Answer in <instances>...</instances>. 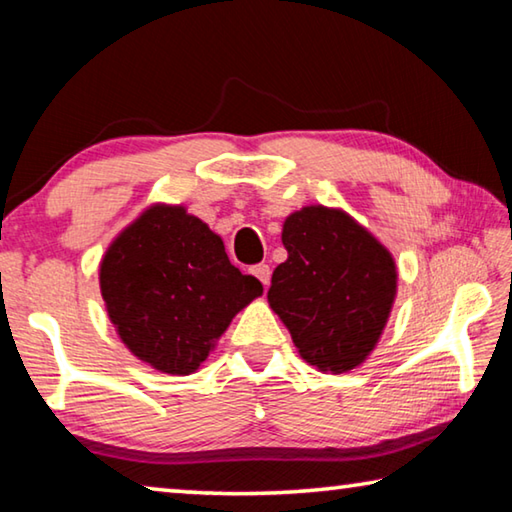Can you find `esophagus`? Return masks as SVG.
I'll return each mask as SVG.
<instances>
[{
	"instance_id": "esophagus-1",
	"label": "esophagus",
	"mask_w": 512,
	"mask_h": 512,
	"mask_svg": "<svg viewBox=\"0 0 512 512\" xmlns=\"http://www.w3.org/2000/svg\"><path fill=\"white\" fill-rule=\"evenodd\" d=\"M250 273H253L257 280L264 284V287H268V282H271V266L268 264H255L253 268H250Z\"/></svg>"
}]
</instances>
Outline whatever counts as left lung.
Masks as SVG:
<instances>
[{
    "label": "left lung",
    "mask_w": 512,
    "mask_h": 512,
    "mask_svg": "<svg viewBox=\"0 0 512 512\" xmlns=\"http://www.w3.org/2000/svg\"><path fill=\"white\" fill-rule=\"evenodd\" d=\"M282 244L289 257L273 271L268 302L300 357L323 372L359 366L393 307L391 253L348 214L323 205L293 212Z\"/></svg>",
    "instance_id": "8db88e82"
}]
</instances>
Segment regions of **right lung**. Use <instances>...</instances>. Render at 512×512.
<instances>
[{
    "label": "right lung",
    "instance_id": "obj_1",
    "mask_svg": "<svg viewBox=\"0 0 512 512\" xmlns=\"http://www.w3.org/2000/svg\"><path fill=\"white\" fill-rule=\"evenodd\" d=\"M101 296L121 341L169 375L207 359L262 282L230 264L221 237L183 207L155 205L112 241Z\"/></svg>",
    "mask_w": 512,
    "mask_h": 512
}]
</instances>
